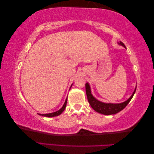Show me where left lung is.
I'll return each instance as SVG.
<instances>
[{"instance_id": "obj_1", "label": "left lung", "mask_w": 154, "mask_h": 154, "mask_svg": "<svg viewBox=\"0 0 154 154\" xmlns=\"http://www.w3.org/2000/svg\"><path fill=\"white\" fill-rule=\"evenodd\" d=\"M120 45L124 46V45L122 42H120ZM136 88L135 89L132 95L131 96L130 98L126 101L121 103H106L98 101L96 99L94 98L93 96L91 94V90L89 84L86 83V92L87 95V98L88 100V102L92 106V108L94 109L97 112L100 113V114H104V115H112V114H116L118 113L119 112L122 111V109H124L125 106H126L128 103L130 102V100L134 96L135 92H136Z\"/></svg>"}]
</instances>
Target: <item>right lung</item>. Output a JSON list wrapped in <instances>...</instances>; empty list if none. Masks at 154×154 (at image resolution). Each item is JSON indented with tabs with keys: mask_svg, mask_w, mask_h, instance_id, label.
<instances>
[{
	"mask_svg": "<svg viewBox=\"0 0 154 154\" xmlns=\"http://www.w3.org/2000/svg\"><path fill=\"white\" fill-rule=\"evenodd\" d=\"M66 103H67V98L66 100V101L64 103L63 106H62V108H60L59 109L58 111L53 112V113H50V114H39V115H42L43 116H46V117H54V116H57L60 115V114H62L63 111L65 109L66 106Z\"/></svg>",
	"mask_w": 154,
	"mask_h": 154,
	"instance_id": "obj_1",
	"label": "right lung"
}]
</instances>
